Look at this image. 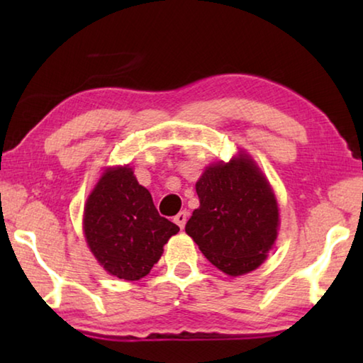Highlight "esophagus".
Listing matches in <instances>:
<instances>
[{
	"mask_svg": "<svg viewBox=\"0 0 363 363\" xmlns=\"http://www.w3.org/2000/svg\"><path fill=\"white\" fill-rule=\"evenodd\" d=\"M187 216H189V213L186 210L181 211V213H177L176 216H174V223L182 229V227L186 225V223H187Z\"/></svg>",
	"mask_w": 363,
	"mask_h": 363,
	"instance_id": "esophagus-1",
	"label": "esophagus"
}]
</instances>
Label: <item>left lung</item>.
I'll list each match as a JSON object with an SVG mask.
<instances>
[{
    "label": "left lung",
    "mask_w": 363,
    "mask_h": 363,
    "mask_svg": "<svg viewBox=\"0 0 363 363\" xmlns=\"http://www.w3.org/2000/svg\"><path fill=\"white\" fill-rule=\"evenodd\" d=\"M195 189L200 206L186 232L206 259L233 277L259 267L277 238L279 205L251 157L210 164Z\"/></svg>",
    "instance_id": "8db88e82"
}]
</instances>
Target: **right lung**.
I'll return each instance as SVG.
<instances>
[{
  "instance_id": "right-lung-1",
  "label": "right lung",
  "mask_w": 363,
  "mask_h": 363,
  "mask_svg": "<svg viewBox=\"0 0 363 363\" xmlns=\"http://www.w3.org/2000/svg\"><path fill=\"white\" fill-rule=\"evenodd\" d=\"M83 230L97 262L110 275L134 281L150 272L179 227L160 216L126 164L104 171L86 200Z\"/></svg>"
}]
</instances>
